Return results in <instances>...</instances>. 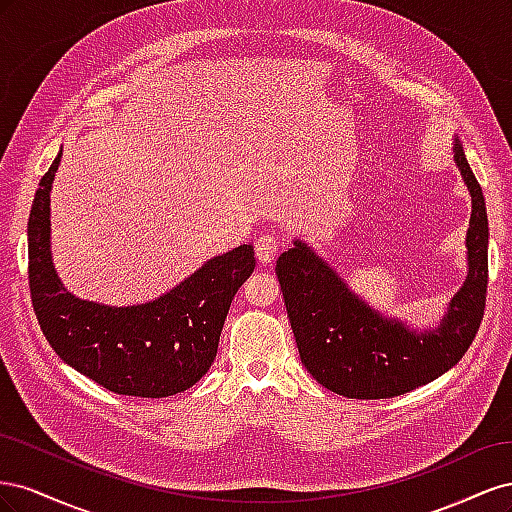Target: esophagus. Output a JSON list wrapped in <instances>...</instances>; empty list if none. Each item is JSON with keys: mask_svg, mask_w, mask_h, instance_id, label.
<instances>
[{"mask_svg": "<svg viewBox=\"0 0 512 512\" xmlns=\"http://www.w3.org/2000/svg\"><path fill=\"white\" fill-rule=\"evenodd\" d=\"M254 250H256V258L260 265H269V262L275 260L277 252H280V241H277V237H273V235H260L256 239Z\"/></svg>", "mask_w": 512, "mask_h": 512, "instance_id": "1", "label": "esophagus"}]
</instances>
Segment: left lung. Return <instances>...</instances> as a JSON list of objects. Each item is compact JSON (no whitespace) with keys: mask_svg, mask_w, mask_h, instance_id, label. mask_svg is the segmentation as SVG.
<instances>
[{"mask_svg":"<svg viewBox=\"0 0 512 512\" xmlns=\"http://www.w3.org/2000/svg\"><path fill=\"white\" fill-rule=\"evenodd\" d=\"M453 151L472 196L468 277L438 329L418 333L404 322L384 318L299 239L277 258L275 275L301 363L324 389L348 399L404 395L457 365L474 342L487 301L489 224L483 190L466 153L459 143Z\"/></svg>","mask_w":512,"mask_h":512,"instance_id":"left-lung-1","label":"left lung"}]
</instances>
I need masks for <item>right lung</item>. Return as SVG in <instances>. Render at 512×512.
Here are the masks:
<instances>
[{
  "label": "right lung",
  "instance_id": "obj_1",
  "mask_svg": "<svg viewBox=\"0 0 512 512\" xmlns=\"http://www.w3.org/2000/svg\"><path fill=\"white\" fill-rule=\"evenodd\" d=\"M61 151L40 179L27 224L29 290L46 342L79 374L117 395L168 397L207 374L237 290L252 275V245L207 260L162 297L113 307L74 297L51 258V185Z\"/></svg>",
  "mask_w": 512,
  "mask_h": 512
}]
</instances>
